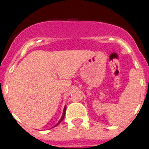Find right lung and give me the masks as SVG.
Here are the masks:
<instances>
[{
  "label": "right lung",
  "instance_id": "obj_1",
  "mask_svg": "<svg viewBox=\"0 0 149 149\" xmlns=\"http://www.w3.org/2000/svg\"><path fill=\"white\" fill-rule=\"evenodd\" d=\"M65 111H66V106H65L64 111H63V115H62V118H61V119H60V120H59V121L58 122V123H57V124L56 126H57V125H58V124H60L61 122H62V120H63V119H64V118H65ZM56 126H55V127H56Z\"/></svg>",
  "mask_w": 149,
  "mask_h": 149
}]
</instances>
